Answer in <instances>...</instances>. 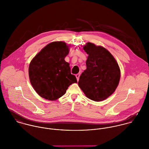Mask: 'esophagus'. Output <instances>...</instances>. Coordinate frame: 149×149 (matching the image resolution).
<instances>
[{"label":"esophagus","mask_w":149,"mask_h":149,"mask_svg":"<svg viewBox=\"0 0 149 149\" xmlns=\"http://www.w3.org/2000/svg\"><path fill=\"white\" fill-rule=\"evenodd\" d=\"M76 78H77V81H79V77H80V74H76Z\"/></svg>","instance_id":"esophagus-1"}]
</instances>
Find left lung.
I'll return each instance as SVG.
<instances>
[{
	"instance_id": "1",
	"label": "left lung",
	"mask_w": 149,
	"mask_h": 149,
	"mask_svg": "<svg viewBox=\"0 0 149 149\" xmlns=\"http://www.w3.org/2000/svg\"><path fill=\"white\" fill-rule=\"evenodd\" d=\"M83 49L89 56L86 69L80 76L78 84L88 99L95 102L104 100L119 84V66L113 56L102 46L88 42Z\"/></svg>"
}]
</instances>
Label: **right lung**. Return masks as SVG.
Listing matches in <instances>:
<instances>
[{
    "instance_id": "1",
    "label": "right lung",
    "mask_w": 149,
    "mask_h": 149,
    "mask_svg": "<svg viewBox=\"0 0 149 149\" xmlns=\"http://www.w3.org/2000/svg\"><path fill=\"white\" fill-rule=\"evenodd\" d=\"M69 52L66 43L53 42L43 48L30 62V81L41 97L57 100L64 95L70 85L77 82L70 73L69 64L64 60Z\"/></svg>"
}]
</instances>
